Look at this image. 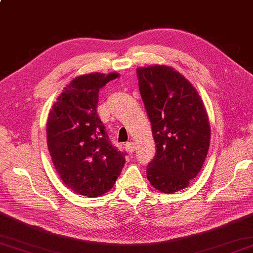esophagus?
<instances>
[{"label":"esophagus","instance_id":"1","mask_svg":"<svg viewBox=\"0 0 253 253\" xmlns=\"http://www.w3.org/2000/svg\"><path fill=\"white\" fill-rule=\"evenodd\" d=\"M125 148H126V150L128 152H130V153H132L133 151H135V143L133 142H131V141H129V142H127L126 143V146H125Z\"/></svg>","mask_w":253,"mask_h":253}]
</instances>
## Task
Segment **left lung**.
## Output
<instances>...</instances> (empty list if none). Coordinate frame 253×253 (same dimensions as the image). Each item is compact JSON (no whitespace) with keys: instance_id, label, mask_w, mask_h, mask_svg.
<instances>
[{"instance_id":"left-lung-1","label":"left lung","mask_w":253,"mask_h":253,"mask_svg":"<svg viewBox=\"0 0 253 253\" xmlns=\"http://www.w3.org/2000/svg\"><path fill=\"white\" fill-rule=\"evenodd\" d=\"M139 90L157 147L147 166L151 185L174 193L189 185L202 169L211 139L209 117L196 88L174 68H137Z\"/></svg>"}]
</instances>
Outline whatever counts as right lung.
<instances>
[{
  "label": "right lung",
  "mask_w": 253,
  "mask_h": 253,
  "mask_svg": "<svg viewBox=\"0 0 253 253\" xmlns=\"http://www.w3.org/2000/svg\"><path fill=\"white\" fill-rule=\"evenodd\" d=\"M118 76L93 73L73 79L49 113L46 142L54 168L68 188L95 198L112 189L126 153L112 143L96 113L99 91Z\"/></svg>",
  "instance_id": "1"
}]
</instances>
